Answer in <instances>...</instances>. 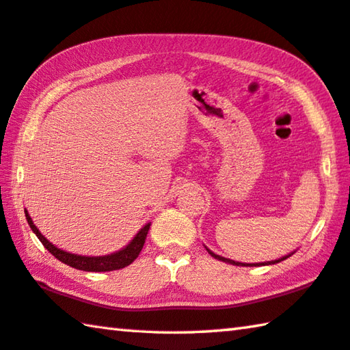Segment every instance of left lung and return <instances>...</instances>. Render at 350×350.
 I'll use <instances>...</instances> for the list:
<instances>
[{
	"label": "left lung",
	"instance_id": "obj_1",
	"mask_svg": "<svg viewBox=\"0 0 350 350\" xmlns=\"http://www.w3.org/2000/svg\"><path fill=\"white\" fill-rule=\"evenodd\" d=\"M206 252H208L213 258L215 259H217V260H222V262H228V264H233V265H244V267H247V265H250V267H258V265H270V264H276V262H281V260H284V259H287L288 256H292V254H287V256H282L281 259H275V260H269V262H256V264H245V262H236V260H233V259H227V258H224V256H219V254H216V253H213L211 250H208V248H206Z\"/></svg>",
	"mask_w": 350,
	"mask_h": 350
}]
</instances>
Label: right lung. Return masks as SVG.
<instances>
[{
	"label": "right lung",
	"mask_w": 350,
	"mask_h": 350,
	"mask_svg": "<svg viewBox=\"0 0 350 350\" xmlns=\"http://www.w3.org/2000/svg\"><path fill=\"white\" fill-rule=\"evenodd\" d=\"M25 215L27 219L29 227L32 228V232L37 234V238L41 241L49 253L54 254V256L62 260V262L68 264L69 267H74L77 270H83V271H112V270H120L125 269L126 265L134 262V259L139 256V253L144 248L148 230H150L151 224H146L144 228H140V232L134 236V239L129 242V244L118 250L116 253L106 254V256H81V254H74L69 252H64L62 248H57L52 242L47 241L43 234L40 233V230L35 227V224L32 221V217L29 216L27 210H25Z\"/></svg>",
	"instance_id": "add662e5"
}]
</instances>
